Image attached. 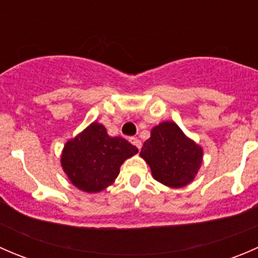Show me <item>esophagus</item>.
Returning <instances> with one entry per match:
<instances>
[{"label":"esophagus","instance_id":"esophagus-1","mask_svg":"<svg viewBox=\"0 0 258 258\" xmlns=\"http://www.w3.org/2000/svg\"><path fill=\"white\" fill-rule=\"evenodd\" d=\"M130 142H131V144L134 145V146H136V147L139 148V150H141L142 144H141V141H140V140L137 139V137H131V139H130Z\"/></svg>","mask_w":258,"mask_h":258}]
</instances>
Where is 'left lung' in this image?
<instances>
[{"label":"left lung","mask_w":258,"mask_h":258,"mask_svg":"<svg viewBox=\"0 0 258 258\" xmlns=\"http://www.w3.org/2000/svg\"><path fill=\"white\" fill-rule=\"evenodd\" d=\"M140 155L150 165L153 178L170 187L188 184L202 163V148L173 122L153 127Z\"/></svg>","instance_id":"8db88e82"}]
</instances>
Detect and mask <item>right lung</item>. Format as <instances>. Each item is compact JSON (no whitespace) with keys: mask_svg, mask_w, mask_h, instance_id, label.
Instances as JSON below:
<instances>
[{"mask_svg":"<svg viewBox=\"0 0 258 258\" xmlns=\"http://www.w3.org/2000/svg\"><path fill=\"white\" fill-rule=\"evenodd\" d=\"M139 152L122 137H110L102 124L93 122L64 146L61 163L77 188L100 192L110 186L124 160Z\"/></svg>","mask_w":258,"mask_h":258,"instance_id":"1","label":"right lung"}]
</instances>
